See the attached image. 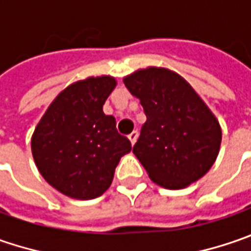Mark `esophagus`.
<instances>
[{"label": "esophagus", "instance_id": "1", "mask_svg": "<svg viewBox=\"0 0 251 251\" xmlns=\"http://www.w3.org/2000/svg\"><path fill=\"white\" fill-rule=\"evenodd\" d=\"M129 140H130V143H132V145H135V143H136V140H137V132L136 130H133V132H132V133H130V135H129Z\"/></svg>", "mask_w": 251, "mask_h": 251}]
</instances>
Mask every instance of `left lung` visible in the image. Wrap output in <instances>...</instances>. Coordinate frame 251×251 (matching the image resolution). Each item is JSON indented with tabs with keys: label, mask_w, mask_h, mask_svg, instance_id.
Here are the masks:
<instances>
[{
	"label": "left lung",
	"mask_w": 251,
	"mask_h": 251,
	"mask_svg": "<svg viewBox=\"0 0 251 251\" xmlns=\"http://www.w3.org/2000/svg\"><path fill=\"white\" fill-rule=\"evenodd\" d=\"M140 100L147 121L133 153L156 184L180 190L212 167L219 153V122L178 74L150 67L124 78Z\"/></svg>",
	"instance_id": "8db88e82"
}]
</instances>
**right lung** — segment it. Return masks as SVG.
Here are the masks:
<instances>
[{
	"mask_svg": "<svg viewBox=\"0 0 251 251\" xmlns=\"http://www.w3.org/2000/svg\"><path fill=\"white\" fill-rule=\"evenodd\" d=\"M116 81L109 75L69 85L51 102L32 136V154L43 178L75 200H94L109 188L119 160L132 150L102 111Z\"/></svg>",
	"mask_w": 251,
	"mask_h": 251,
	"instance_id": "right-lung-1",
	"label": "right lung"
}]
</instances>
